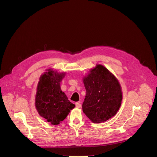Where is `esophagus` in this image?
Returning a JSON list of instances; mask_svg holds the SVG:
<instances>
[{"label":"esophagus","mask_w":157,"mask_h":157,"mask_svg":"<svg viewBox=\"0 0 157 157\" xmlns=\"http://www.w3.org/2000/svg\"><path fill=\"white\" fill-rule=\"evenodd\" d=\"M75 106L77 108H79L81 107V103H80V101H78V102H76L75 103Z\"/></svg>","instance_id":"34e87169"}]
</instances>
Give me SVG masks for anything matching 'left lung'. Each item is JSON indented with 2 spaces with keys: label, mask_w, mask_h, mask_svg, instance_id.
<instances>
[{
  "label": "left lung",
  "mask_w": 157,
  "mask_h": 157,
  "mask_svg": "<svg viewBox=\"0 0 157 157\" xmlns=\"http://www.w3.org/2000/svg\"><path fill=\"white\" fill-rule=\"evenodd\" d=\"M86 94L83 111L95 123L105 121L118 111L122 92L118 81L108 69L97 65L83 78Z\"/></svg>",
  "instance_id": "left-lung-1"
}]
</instances>
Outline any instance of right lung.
<instances>
[{"instance_id": "obj_1", "label": "right lung", "mask_w": 157, "mask_h": 157, "mask_svg": "<svg viewBox=\"0 0 157 157\" xmlns=\"http://www.w3.org/2000/svg\"><path fill=\"white\" fill-rule=\"evenodd\" d=\"M64 77L65 73L49 69L40 77L37 86L36 108L40 115L53 125L64 120L75 107L60 88V82Z\"/></svg>"}]
</instances>
